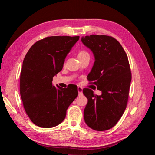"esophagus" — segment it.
Here are the masks:
<instances>
[{
  "mask_svg": "<svg viewBox=\"0 0 155 155\" xmlns=\"http://www.w3.org/2000/svg\"><path fill=\"white\" fill-rule=\"evenodd\" d=\"M78 92H79V95L81 96L83 94V88L80 87H78Z\"/></svg>",
  "mask_w": 155,
  "mask_h": 155,
  "instance_id": "esophagus-1",
  "label": "esophagus"
}]
</instances>
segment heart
<instances>
[{
	"mask_svg": "<svg viewBox=\"0 0 155 155\" xmlns=\"http://www.w3.org/2000/svg\"><path fill=\"white\" fill-rule=\"evenodd\" d=\"M87 55H89L88 53L87 52V51L85 50H80L79 51L78 53V58H82V57H85V56H87Z\"/></svg>",
	"mask_w": 155,
	"mask_h": 155,
	"instance_id": "heart-1",
	"label": "heart"
}]
</instances>
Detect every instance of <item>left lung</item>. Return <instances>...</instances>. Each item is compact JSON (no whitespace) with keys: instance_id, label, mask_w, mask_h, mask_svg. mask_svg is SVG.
I'll return each mask as SVG.
<instances>
[{"instance_id":"1","label":"left lung","mask_w":155,"mask_h":155,"mask_svg":"<svg viewBox=\"0 0 155 155\" xmlns=\"http://www.w3.org/2000/svg\"><path fill=\"white\" fill-rule=\"evenodd\" d=\"M81 41L95 57L87 79L102 92L97 96L90 88L83 89L88 99L84 120L94 130H106L118 123L127 105L132 79L128 58L120 43L111 36L91 35L82 37Z\"/></svg>"}]
</instances>
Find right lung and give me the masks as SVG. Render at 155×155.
<instances>
[{
  "label": "right lung",
  "mask_w": 155,
  "mask_h": 155,
  "mask_svg": "<svg viewBox=\"0 0 155 155\" xmlns=\"http://www.w3.org/2000/svg\"><path fill=\"white\" fill-rule=\"evenodd\" d=\"M79 39V36L45 37L31 46L23 61L20 75L23 107L30 120L41 127L51 128L61 123L78 96L77 87H55L52 80Z\"/></svg>",
  "instance_id": "1"
}]
</instances>
